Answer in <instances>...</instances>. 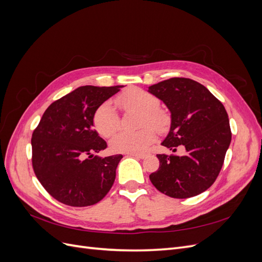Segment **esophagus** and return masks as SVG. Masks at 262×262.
Wrapping results in <instances>:
<instances>
[{"label":"esophagus","mask_w":262,"mask_h":262,"mask_svg":"<svg viewBox=\"0 0 262 262\" xmlns=\"http://www.w3.org/2000/svg\"><path fill=\"white\" fill-rule=\"evenodd\" d=\"M130 156H133V157H137V158H141V160H143V158H145L147 156V154L145 153H129Z\"/></svg>","instance_id":"34e87169"}]
</instances>
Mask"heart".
<instances>
[{
    "label": "heart",
    "instance_id": "1",
    "mask_svg": "<svg viewBox=\"0 0 262 262\" xmlns=\"http://www.w3.org/2000/svg\"><path fill=\"white\" fill-rule=\"evenodd\" d=\"M114 102L125 113H141V126L150 124L158 131H164L167 126L168 117L157 108L160 104L157 97L143 90L132 87L118 95ZM94 124L100 136L109 138L119 129L120 118L110 102H104L95 112ZM154 140L155 131L150 126H145L137 132L120 131L110 141V146L115 152L138 153L148 147Z\"/></svg>",
    "mask_w": 262,
    "mask_h": 262
}]
</instances>
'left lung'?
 <instances>
[{
	"label": "left lung",
	"mask_w": 262,
	"mask_h": 262,
	"mask_svg": "<svg viewBox=\"0 0 262 262\" xmlns=\"http://www.w3.org/2000/svg\"><path fill=\"white\" fill-rule=\"evenodd\" d=\"M148 92L164 101L171 114L168 136L162 145L184 156L157 154L160 167L149 175L162 193L187 199L202 193L216 180L231 144L232 132L223 104L193 80L171 77L148 87Z\"/></svg>",
	"instance_id": "8db88e82"
}]
</instances>
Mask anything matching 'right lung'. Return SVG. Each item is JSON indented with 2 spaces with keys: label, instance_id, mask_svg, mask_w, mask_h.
I'll list each match as a JSON object with an SVG mask.
<instances>
[{
  "label": "right lung",
  "instance_id": "obj_1",
  "mask_svg": "<svg viewBox=\"0 0 262 262\" xmlns=\"http://www.w3.org/2000/svg\"><path fill=\"white\" fill-rule=\"evenodd\" d=\"M122 85H86L53 101L33 132V168L42 187L59 202L89 207L109 192L121 154L94 155L107 147L96 130L97 108Z\"/></svg>",
  "mask_w": 262,
  "mask_h": 262
}]
</instances>
